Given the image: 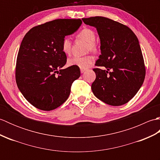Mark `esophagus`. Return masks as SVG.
I'll list each match as a JSON object with an SVG mask.
<instances>
[{"label": "esophagus", "mask_w": 160, "mask_h": 160, "mask_svg": "<svg viewBox=\"0 0 160 160\" xmlns=\"http://www.w3.org/2000/svg\"><path fill=\"white\" fill-rule=\"evenodd\" d=\"M85 71H86V69H80V72L82 73H83L85 72Z\"/></svg>", "instance_id": "1"}]
</instances>
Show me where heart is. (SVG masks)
I'll list each match as a JSON object with an SVG mask.
<instances>
[{"instance_id": "heart-1", "label": "heart", "mask_w": 160, "mask_h": 160, "mask_svg": "<svg viewBox=\"0 0 160 160\" xmlns=\"http://www.w3.org/2000/svg\"><path fill=\"white\" fill-rule=\"evenodd\" d=\"M78 37L80 39L85 40L88 42L87 50L91 52H96L97 47L95 44L96 36L95 33L90 29H84L80 31L78 34ZM62 50L65 54H69L71 51V41L69 38L65 37L62 42ZM94 62V58L92 56H87L83 57L73 56L69 58L67 60L69 66H76L80 69H87L92 65Z\"/></svg>"}]
</instances>
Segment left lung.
<instances>
[{"label":"left lung","instance_id":"8db88e82","mask_svg":"<svg viewBox=\"0 0 160 160\" xmlns=\"http://www.w3.org/2000/svg\"><path fill=\"white\" fill-rule=\"evenodd\" d=\"M96 28L101 55L93 69L96 78L91 84L95 96L111 106L127 103L140 90L145 78L143 56L138 39L127 26L102 16L82 18Z\"/></svg>","mask_w":160,"mask_h":160}]
</instances>
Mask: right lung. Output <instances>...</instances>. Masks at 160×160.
Segmentation results:
<instances>
[{
    "label": "right lung",
    "instance_id": "obj_1",
    "mask_svg": "<svg viewBox=\"0 0 160 160\" xmlns=\"http://www.w3.org/2000/svg\"><path fill=\"white\" fill-rule=\"evenodd\" d=\"M82 22L80 19L54 20L34 27L23 38L17 56L16 84L25 99L38 109L51 111L62 104L71 84L80 76L79 67L61 68L67 62L62 40Z\"/></svg>",
    "mask_w": 160,
    "mask_h": 160
}]
</instances>
